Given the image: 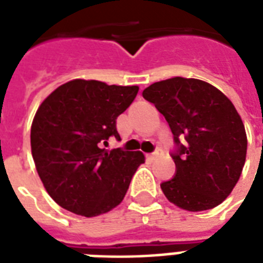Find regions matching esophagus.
<instances>
[{"label": "esophagus", "mask_w": 263, "mask_h": 263, "mask_svg": "<svg viewBox=\"0 0 263 263\" xmlns=\"http://www.w3.org/2000/svg\"><path fill=\"white\" fill-rule=\"evenodd\" d=\"M161 156V150L158 148L156 153H152V154H148V160H156V158H158V157Z\"/></svg>", "instance_id": "34e87169"}]
</instances>
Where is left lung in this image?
Wrapping results in <instances>:
<instances>
[{"mask_svg": "<svg viewBox=\"0 0 263 263\" xmlns=\"http://www.w3.org/2000/svg\"><path fill=\"white\" fill-rule=\"evenodd\" d=\"M143 98L164 115L177 146L175 177L161 184L169 202L187 212L222 203L239 181L247 154L245 124L233 103L208 82L181 76L153 83Z\"/></svg>", "mask_w": 263, "mask_h": 263, "instance_id": "1", "label": "left lung"}]
</instances>
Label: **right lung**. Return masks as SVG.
I'll list each match as a JSON object with an SVG mask.
<instances>
[{
    "mask_svg": "<svg viewBox=\"0 0 263 263\" xmlns=\"http://www.w3.org/2000/svg\"><path fill=\"white\" fill-rule=\"evenodd\" d=\"M138 86L73 79L55 88L35 113L31 153L43 187L68 212L97 217L119 206L144 162L142 152L101 148L119 139L116 120L135 99Z\"/></svg>",
    "mask_w": 263,
    "mask_h": 263,
    "instance_id": "1",
    "label": "right lung"
}]
</instances>
